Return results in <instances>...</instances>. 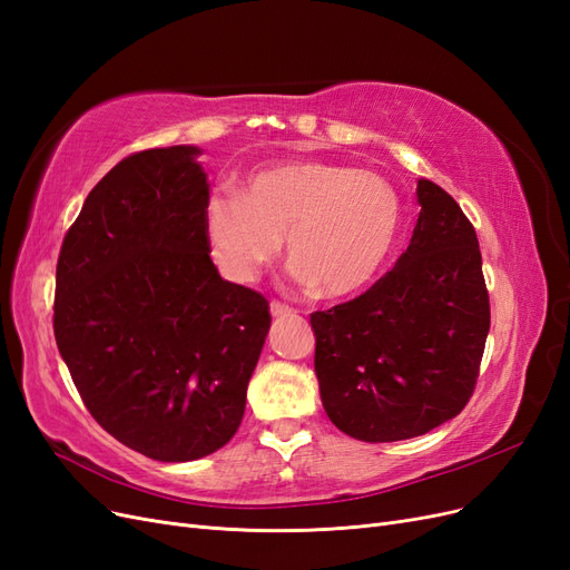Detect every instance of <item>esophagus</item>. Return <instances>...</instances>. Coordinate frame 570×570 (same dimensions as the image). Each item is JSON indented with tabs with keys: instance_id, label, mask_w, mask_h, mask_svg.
I'll list each match as a JSON object with an SVG mask.
<instances>
[{
	"instance_id": "obj_1",
	"label": "esophagus",
	"mask_w": 570,
	"mask_h": 570,
	"mask_svg": "<svg viewBox=\"0 0 570 570\" xmlns=\"http://www.w3.org/2000/svg\"><path fill=\"white\" fill-rule=\"evenodd\" d=\"M292 312H295V308L287 306V304H283V302H271V316H273V318L289 316Z\"/></svg>"
}]
</instances>
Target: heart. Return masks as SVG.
<instances>
[{
    "label": "heart",
    "instance_id": "1",
    "mask_svg": "<svg viewBox=\"0 0 570 570\" xmlns=\"http://www.w3.org/2000/svg\"><path fill=\"white\" fill-rule=\"evenodd\" d=\"M400 223V195L383 176L316 159L256 168L243 195H214L204 212L206 239L230 281L254 283L285 237L295 278L327 297L354 295L381 273Z\"/></svg>",
    "mask_w": 570,
    "mask_h": 570
}]
</instances>
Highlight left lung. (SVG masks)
Masks as SVG:
<instances>
[{
  "instance_id": "left-lung-1",
  "label": "left lung",
  "mask_w": 570,
  "mask_h": 570,
  "mask_svg": "<svg viewBox=\"0 0 570 570\" xmlns=\"http://www.w3.org/2000/svg\"><path fill=\"white\" fill-rule=\"evenodd\" d=\"M406 252L364 295L312 314L323 409L344 435L396 442L430 433L471 400L490 297L478 237L452 195L419 180Z\"/></svg>"
}]
</instances>
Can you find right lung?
<instances>
[{"instance_id": "right-lung-1", "label": "right lung", "mask_w": 570, "mask_h": 570, "mask_svg": "<svg viewBox=\"0 0 570 570\" xmlns=\"http://www.w3.org/2000/svg\"><path fill=\"white\" fill-rule=\"evenodd\" d=\"M199 154L176 145L116 164L57 264L55 337L85 406L118 442L166 463L230 442L271 327L268 302L212 262Z\"/></svg>"}]
</instances>
